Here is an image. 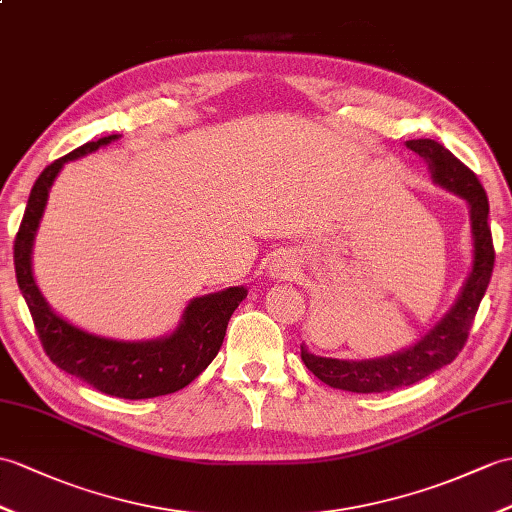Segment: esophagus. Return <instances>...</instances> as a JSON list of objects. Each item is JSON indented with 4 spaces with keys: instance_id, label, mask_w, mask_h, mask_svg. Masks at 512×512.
Returning a JSON list of instances; mask_svg holds the SVG:
<instances>
[{
    "instance_id": "obj_1",
    "label": "esophagus",
    "mask_w": 512,
    "mask_h": 512,
    "mask_svg": "<svg viewBox=\"0 0 512 512\" xmlns=\"http://www.w3.org/2000/svg\"><path fill=\"white\" fill-rule=\"evenodd\" d=\"M294 261L285 255H279L270 266V275L275 279H292L294 277Z\"/></svg>"
}]
</instances>
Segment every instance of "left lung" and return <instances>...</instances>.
<instances>
[{"mask_svg": "<svg viewBox=\"0 0 512 512\" xmlns=\"http://www.w3.org/2000/svg\"><path fill=\"white\" fill-rule=\"evenodd\" d=\"M406 146L425 161L434 185L460 196L469 205L473 240L471 272L462 283L454 305L408 349L375 360H336L307 351L305 344H301V360L305 366L331 388L349 392H386L417 384L438 368L451 364L465 347L475 312L489 288L495 251L489 227V198H486L478 176L434 139H410Z\"/></svg>", "mask_w": 512, "mask_h": 512, "instance_id": "left-lung-1", "label": "left lung"}]
</instances>
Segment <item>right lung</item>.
Masks as SVG:
<instances>
[{
	"instance_id": "obj_1",
	"label": "right lung",
	"mask_w": 512,
	"mask_h": 512,
	"mask_svg": "<svg viewBox=\"0 0 512 512\" xmlns=\"http://www.w3.org/2000/svg\"><path fill=\"white\" fill-rule=\"evenodd\" d=\"M120 135H109L56 159L34 183L19 233L15 237L17 283L28 303L34 327L50 360L65 373L87 382L95 390L122 399H150L185 388L216 358L229 318L246 299L244 285L198 296L187 303L172 334L154 340H115L91 334L58 316L45 301L32 272V246L37 237L47 196L58 172L74 161L109 146Z\"/></svg>"
}]
</instances>
